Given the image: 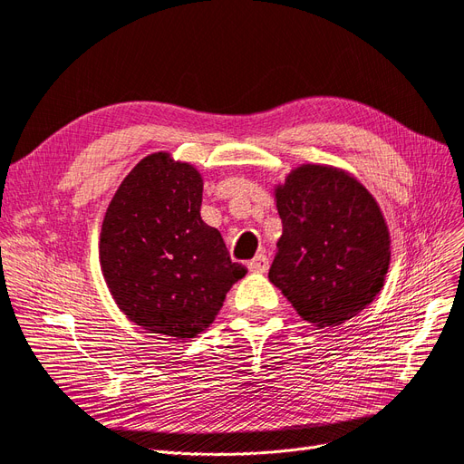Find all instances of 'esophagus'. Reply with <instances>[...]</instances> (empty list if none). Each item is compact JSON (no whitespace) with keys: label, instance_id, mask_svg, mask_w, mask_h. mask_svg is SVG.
<instances>
[{"label":"esophagus","instance_id":"obj_1","mask_svg":"<svg viewBox=\"0 0 464 464\" xmlns=\"http://www.w3.org/2000/svg\"><path fill=\"white\" fill-rule=\"evenodd\" d=\"M267 267H269V260L266 258L264 254H258L254 260L248 262V269H250L252 273H266Z\"/></svg>","mask_w":464,"mask_h":464}]
</instances>
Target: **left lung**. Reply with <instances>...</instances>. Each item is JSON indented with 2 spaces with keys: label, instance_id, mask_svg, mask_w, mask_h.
I'll list each match as a JSON object with an SVG mask.
<instances>
[{
  "label": "left lung",
  "instance_id": "left-lung-1",
  "mask_svg": "<svg viewBox=\"0 0 464 464\" xmlns=\"http://www.w3.org/2000/svg\"><path fill=\"white\" fill-rule=\"evenodd\" d=\"M283 235L269 281L317 327L352 319L384 286L390 233L379 204L353 176L305 164L276 188Z\"/></svg>",
  "mask_w": 464,
  "mask_h": 464
}]
</instances>
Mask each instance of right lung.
Wrapping results in <instances>:
<instances>
[{"instance_id": "1", "label": "right lung", "mask_w": 464, "mask_h": 464, "mask_svg": "<svg viewBox=\"0 0 464 464\" xmlns=\"http://www.w3.org/2000/svg\"><path fill=\"white\" fill-rule=\"evenodd\" d=\"M200 204L198 171L154 152L126 176L102 219V276L120 310L149 333L197 336L245 277Z\"/></svg>"}]
</instances>
